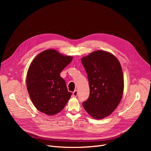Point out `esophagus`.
Returning a JSON list of instances; mask_svg holds the SVG:
<instances>
[{
    "instance_id": "esophagus-1",
    "label": "esophagus",
    "mask_w": 151,
    "mask_h": 151,
    "mask_svg": "<svg viewBox=\"0 0 151 151\" xmlns=\"http://www.w3.org/2000/svg\"><path fill=\"white\" fill-rule=\"evenodd\" d=\"M73 96L74 97H76L78 96V91L77 90H75L73 92Z\"/></svg>"
}]
</instances>
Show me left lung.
Wrapping results in <instances>:
<instances>
[{
    "mask_svg": "<svg viewBox=\"0 0 151 151\" xmlns=\"http://www.w3.org/2000/svg\"><path fill=\"white\" fill-rule=\"evenodd\" d=\"M81 62L90 88L83 107L93 118L101 119L111 114L122 99L124 76L121 63L113 54L101 50L83 57Z\"/></svg>",
    "mask_w": 151,
    "mask_h": 151,
    "instance_id": "obj_1",
    "label": "left lung"
}]
</instances>
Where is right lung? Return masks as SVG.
Masks as SVG:
<instances>
[{
	"instance_id": "obj_1",
	"label": "right lung",
	"mask_w": 151,
	"mask_h": 151,
	"mask_svg": "<svg viewBox=\"0 0 151 151\" xmlns=\"http://www.w3.org/2000/svg\"><path fill=\"white\" fill-rule=\"evenodd\" d=\"M55 50H46L38 54L29 67L27 89L34 105L47 115L56 114L63 109L71 93L60 73L72 60Z\"/></svg>"
}]
</instances>
